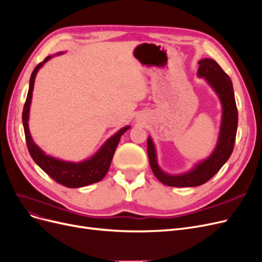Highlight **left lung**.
<instances>
[{"label":"left lung","instance_id":"8db88e82","mask_svg":"<svg viewBox=\"0 0 262 262\" xmlns=\"http://www.w3.org/2000/svg\"><path fill=\"white\" fill-rule=\"evenodd\" d=\"M198 76L204 77L209 85L216 92L222 103V122L216 147L204 161L199 162L190 171L180 174L170 175L163 172L157 162V152L154 141L148 137V158L149 163L157 179L166 186L172 187H195L207 183L213 177L224 163L231 157L237 132L238 114L236 107L233 83L231 78L214 60L204 58L198 62Z\"/></svg>","mask_w":262,"mask_h":262}]
</instances>
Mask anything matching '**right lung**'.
Masks as SVG:
<instances>
[{"instance_id":"add662e5","label":"right lung","mask_w":262,"mask_h":262,"mask_svg":"<svg viewBox=\"0 0 262 262\" xmlns=\"http://www.w3.org/2000/svg\"><path fill=\"white\" fill-rule=\"evenodd\" d=\"M51 57L52 56H47L43 62L38 64L35 67V70H33L30 77L28 95L23 110V125L25 130V137H26L27 148L31 158L33 159V161H35L42 170L56 183L64 185V186L69 188L83 187L87 186V185L100 182L106 175L108 167L111 165L115 149L120 142L121 136L130 127L129 126H125V127L121 128L116 134H114L111 138H108L104 142V145L99 149L96 155H94L88 160H85V161H81L78 163L67 162L63 161V160L55 159L51 156L46 155L43 151L33 142L28 127V120L36 75L40 70V67L43 66V64L48 62Z\"/></svg>"}]
</instances>
